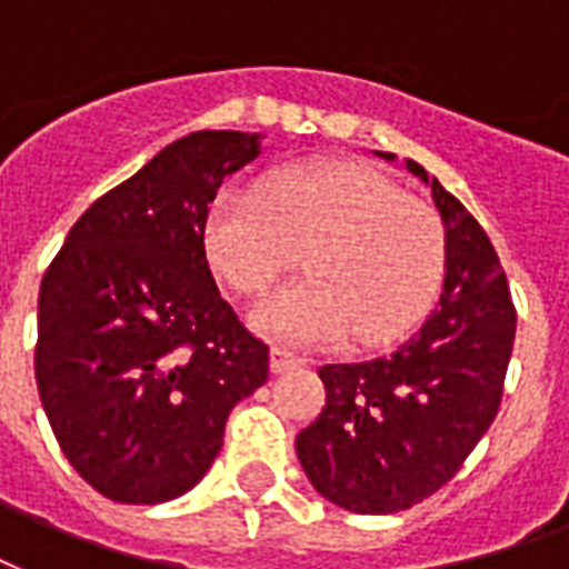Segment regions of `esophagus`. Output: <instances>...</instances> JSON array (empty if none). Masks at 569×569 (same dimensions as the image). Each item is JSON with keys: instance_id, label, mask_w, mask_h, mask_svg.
Listing matches in <instances>:
<instances>
[{"instance_id": "esophagus-1", "label": "esophagus", "mask_w": 569, "mask_h": 569, "mask_svg": "<svg viewBox=\"0 0 569 569\" xmlns=\"http://www.w3.org/2000/svg\"><path fill=\"white\" fill-rule=\"evenodd\" d=\"M302 362H306L302 357H297V353H290V350H284V348L269 350V369L276 371V375H284V371L300 369Z\"/></svg>"}]
</instances>
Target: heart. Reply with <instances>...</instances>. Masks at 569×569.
<instances>
[{
    "instance_id": "b5f03b06",
    "label": "heart",
    "mask_w": 569,
    "mask_h": 569,
    "mask_svg": "<svg viewBox=\"0 0 569 569\" xmlns=\"http://www.w3.org/2000/svg\"><path fill=\"white\" fill-rule=\"evenodd\" d=\"M209 258L239 293H263L309 251L311 279L258 302L254 323L284 341L387 345L426 315L441 284V216L362 164H300L267 194L221 191L207 216Z\"/></svg>"
}]
</instances>
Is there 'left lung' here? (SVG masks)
Segmentation results:
<instances>
[{
	"instance_id": "obj_1",
	"label": "left lung",
	"mask_w": 569,
	"mask_h": 569,
	"mask_svg": "<svg viewBox=\"0 0 569 569\" xmlns=\"http://www.w3.org/2000/svg\"><path fill=\"white\" fill-rule=\"evenodd\" d=\"M405 168L429 182L447 224L441 306L387 357L323 366L327 405L297 435L311 486L362 516L408 510L456 477L501 408L516 339V306L492 239L417 161Z\"/></svg>"
}]
</instances>
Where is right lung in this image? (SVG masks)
I'll list each match as a JSON object with an SVG mask.
<instances>
[{
  "instance_id": "obj_1",
  "label": "right lung",
  "mask_w": 569,
  "mask_h": 569,
  "mask_svg": "<svg viewBox=\"0 0 569 569\" xmlns=\"http://www.w3.org/2000/svg\"><path fill=\"white\" fill-rule=\"evenodd\" d=\"M258 134L194 131L74 221L38 293L36 381L59 447L110 501L161 503L209 471L269 348L219 293L207 216Z\"/></svg>"
}]
</instances>
